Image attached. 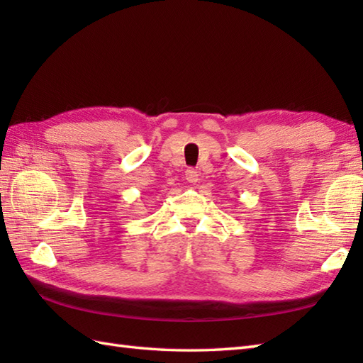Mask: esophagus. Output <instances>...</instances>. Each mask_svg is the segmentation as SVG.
Listing matches in <instances>:
<instances>
[{"label":"esophagus","instance_id":"1","mask_svg":"<svg viewBox=\"0 0 363 363\" xmlns=\"http://www.w3.org/2000/svg\"><path fill=\"white\" fill-rule=\"evenodd\" d=\"M186 179H187L189 184H196L199 181V174H198L196 169L189 168L186 172Z\"/></svg>","mask_w":363,"mask_h":363}]
</instances>
